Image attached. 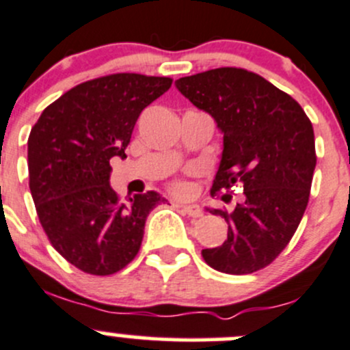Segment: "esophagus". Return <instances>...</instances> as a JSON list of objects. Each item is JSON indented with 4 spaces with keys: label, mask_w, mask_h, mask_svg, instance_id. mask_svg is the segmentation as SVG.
Wrapping results in <instances>:
<instances>
[{
    "label": "esophagus",
    "mask_w": 350,
    "mask_h": 350,
    "mask_svg": "<svg viewBox=\"0 0 350 350\" xmlns=\"http://www.w3.org/2000/svg\"><path fill=\"white\" fill-rule=\"evenodd\" d=\"M181 209L187 216H191V218H200V216H203V209L198 204H183Z\"/></svg>",
    "instance_id": "obj_1"
}]
</instances>
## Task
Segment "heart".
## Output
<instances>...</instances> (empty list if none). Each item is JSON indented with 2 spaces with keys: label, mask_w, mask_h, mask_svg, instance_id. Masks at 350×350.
Here are the masks:
<instances>
[{
  "label": "heart",
  "mask_w": 350,
  "mask_h": 350,
  "mask_svg": "<svg viewBox=\"0 0 350 350\" xmlns=\"http://www.w3.org/2000/svg\"><path fill=\"white\" fill-rule=\"evenodd\" d=\"M171 189L174 191L176 194H186L187 193V189H189V187H187V185L185 181H181V179H178V181H174L171 185Z\"/></svg>",
  "instance_id": "1"
}]
</instances>
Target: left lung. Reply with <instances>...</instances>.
Instances as JSON below:
<instances>
[{"instance_id":"left-lung-1","label":"left lung","mask_w":350,"mask_h":350,"mask_svg":"<svg viewBox=\"0 0 350 350\" xmlns=\"http://www.w3.org/2000/svg\"><path fill=\"white\" fill-rule=\"evenodd\" d=\"M178 90L211 113L223 132V156L211 196L243 189L231 211L211 209L228 223L221 246L201 252L204 262L230 275L268 267L301 221L317 164L314 127L295 98L245 68L221 67L183 77Z\"/></svg>"}]
</instances>
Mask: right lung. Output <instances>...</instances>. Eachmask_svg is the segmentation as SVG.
<instances>
[{
	"mask_svg": "<svg viewBox=\"0 0 350 350\" xmlns=\"http://www.w3.org/2000/svg\"><path fill=\"white\" fill-rule=\"evenodd\" d=\"M169 77L112 73L70 88L28 137L29 191L55 250L90 275L117 273L141 248L147 215L164 198L127 196L109 185L110 159L126 149L139 116L171 88Z\"/></svg>",
	"mask_w": 350,
	"mask_h": 350,
	"instance_id": "1",
	"label": "right lung"
}]
</instances>
